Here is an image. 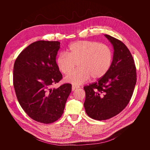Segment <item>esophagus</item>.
Listing matches in <instances>:
<instances>
[{"label": "esophagus", "mask_w": 150, "mask_h": 150, "mask_svg": "<svg viewBox=\"0 0 150 150\" xmlns=\"http://www.w3.org/2000/svg\"><path fill=\"white\" fill-rule=\"evenodd\" d=\"M79 86H74V85H73L72 86V88H71V89H72V91H74L75 89H77V88H79Z\"/></svg>", "instance_id": "34e87169"}]
</instances>
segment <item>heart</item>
Returning <instances> with one entry per match:
<instances>
[{"label":"heart","mask_w":150,"mask_h":150,"mask_svg":"<svg viewBox=\"0 0 150 150\" xmlns=\"http://www.w3.org/2000/svg\"><path fill=\"white\" fill-rule=\"evenodd\" d=\"M113 60L112 50L106 44L95 41L79 40L70 44L67 53L60 52L56 57L59 71L67 75L74 69L75 63L79 68L66 76L64 81L74 85L93 79L103 77L110 69Z\"/></svg>","instance_id":"1"}]
</instances>
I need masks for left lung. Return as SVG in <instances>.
I'll use <instances>...</instances> for the list:
<instances>
[{"mask_svg":"<svg viewBox=\"0 0 150 150\" xmlns=\"http://www.w3.org/2000/svg\"><path fill=\"white\" fill-rule=\"evenodd\" d=\"M112 44L113 55L110 69L95 83L84 87V103L88 115L93 119H109L121 112L131 99L136 84V68L125 44L104 35Z\"/></svg>","mask_w":150,"mask_h":150,"instance_id":"1","label":"left lung"}]
</instances>
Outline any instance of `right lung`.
Here are the masks:
<instances>
[{"label": "right lung", "instance_id": "right-lung-1", "mask_svg": "<svg viewBox=\"0 0 150 150\" xmlns=\"http://www.w3.org/2000/svg\"><path fill=\"white\" fill-rule=\"evenodd\" d=\"M59 41L39 40L30 44L16 59L13 86L22 109L31 119L52 123L62 116L71 85L52 86L62 78L56 64Z\"/></svg>", "mask_w": 150, "mask_h": 150}]
</instances>
